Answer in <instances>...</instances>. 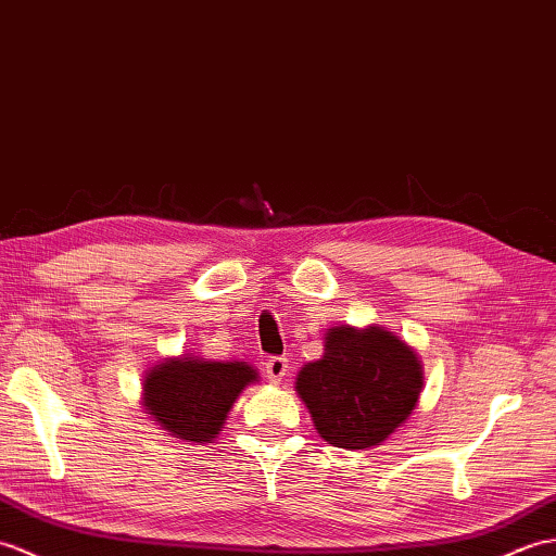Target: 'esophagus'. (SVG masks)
Returning a JSON list of instances; mask_svg holds the SVG:
<instances>
[{
    "label": "esophagus",
    "mask_w": 556,
    "mask_h": 556,
    "mask_svg": "<svg viewBox=\"0 0 556 556\" xmlns=\"http://www.w3.org/2000/svg\"><path fill=\"white\" fill-rule=\"evenodd\" d=\"M264 371H266L268 380L276 382V386H278V382L288 376L290 364H288L286 356H270V359H266V364H264Z\"/></svg>",
    "instance_id": "obj_1"
}]
</instances>
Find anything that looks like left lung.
I'll return each instance as SVG.
<instances>
[{"label": "left lung", "instance_id": "obj_1", "mask_svg": "<svg viewBox=\"0 0 556 556\" xmlns=\"http://www.w3.org/2000/svg\"><path fill=\"white\" fill-rule=\"evenodd\" d=\"M424 390L416 350L378 324L332 326L324 356L302 366L294 392L328 445L368 450L409 421Z\"/></svg>", "mask_w": 556, "mask_h": 556}]
</instances>
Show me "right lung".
<instances>
[{
  "label": "right lung",
  "mask_w": 556,
  "mask_h": 556,
  "mask_svg": "<svg viewBox=\"0 0 556 556\" xmlns=\"http://www.w3.org/2000/svg\"><path fill=\"white\" fill-rule=\"evenodd\" d=\"M252 382H258V371L250 362H216L188 352L144 371L140 400L166 435L206 445L218 438L232 404Z\"/></svg>",
  "instance_id": "obj_1"
}]
</instances>
